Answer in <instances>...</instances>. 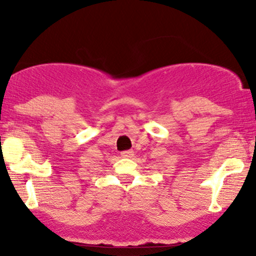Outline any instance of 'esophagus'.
Returning <instances> with one entry per match:
<instances>
[{
	"instance_id": "esophagus-1",
	"label": "esophagus",
	"mask_w": 256,
	"mask_h": 256,
	"mask_svg": "<svg viewBox=\"0 0 256 256\" xmlns=\"http://www.w3.org/2000/svg\"><path fill=\"white\" fill-rule=\"evenodd\" d=\"M122 158H134V150H125V152H122Z\"/></svg>"
}]
</instances>
